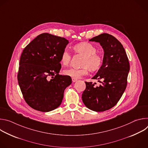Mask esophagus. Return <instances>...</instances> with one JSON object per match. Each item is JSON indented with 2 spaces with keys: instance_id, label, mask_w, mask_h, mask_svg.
I'll return each mask as SVG.
<instances>
[{
  "instance_id": "1",
  "label": "esophagus",
  "mask_w": 148,
  "mask_h": 148,
  "mask_svg": "<svg viewBox=\"0 0 148 148\" xmlns=\"http://www.w3.org/2000/svg\"><path fill=\"white\" fill-rule=\"evenodd\" d=\"M72 81H73V82H75V81H77V79H75V78H72Z\"/></svg>"
}]
</instances>
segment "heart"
<instances>
[{
	"mask_svg": "<svg viewBox=\"0 0 148 148\" xmlns=\"http://www.w3.org/2000/svg\"><path fill=\"white\" fill-rule=\"evenodd\" d=\"M73 50L76 54L84 56L81 62V69L70 68L64 71L65 75L72 78L77 79L82 76L86 75L88 73L89 70L91 71L99 70L103 64L102 56L97 53V48L87 42L78 43L73 47ZM71 54L65 50L61 56V62L62 65L68 66L71 61Z\"/></svg>",
	"mask_w": 148,
	"mask_h": 148,
	"instance_id": "heart-1",
	"label": "heart"
}]
</instances>
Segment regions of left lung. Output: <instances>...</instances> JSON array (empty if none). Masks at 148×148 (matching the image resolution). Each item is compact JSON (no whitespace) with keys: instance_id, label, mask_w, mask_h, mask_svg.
Listing matches in <instances>:
<instances>
[{"instance_id":"1","label":"left lung","mask_w":148,"mask_h":148,"mask_svg":"<svg viewBox=\"0 0 148 148\" xmlns=\"http://www.w3.org/2000/svg\"><path fill=\"white\" fill-rule=\"evenodd\" d=\"M89 41L99 43L104 56L101 68L92 78L98 79L100 85L85 82L82 99L89 109L102 112L114 107L121 98L127 86L130 62L123 46L113 36L102 33Z\"/></svg>"}]
</instances>
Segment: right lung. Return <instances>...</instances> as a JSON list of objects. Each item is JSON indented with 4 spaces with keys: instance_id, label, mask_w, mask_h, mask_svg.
Returning a JSON list of instances; mask_svg holds the SVG:
<instances>
[{
    "instance_id": "add662e5",
    "label": "right lung",
    "mask_w": 148,
    "mask_h": 148,
    "mask_svg": "<svg viewBox=\"0 0 148 148\" xmlns=\"http://www.w3.org/2000/svg\"><path fill=\"white\" fill-rule=\"evenodd\" d=\"M69 40L42 33L24 49L17 80L26 102L34 110L49 112L58 107L70 77L59 74L61 56Z\"/></svg>"
}]
</instances>
